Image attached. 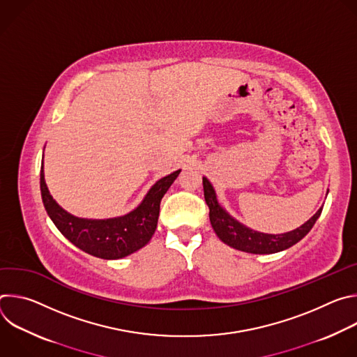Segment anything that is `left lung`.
I'll return each mask as SVG.
<instances>
[{"instance_id": "8db88e82", "label": "left lung", "mask_w": 357, "mask_h": 357, "mask_svg": "<svg viewBox=\"0 0 357 357\" xmlns=\"http://www.w3.org/2000/svg\"><path fill=\"white\" fill-rule=\"evenodd\" d=\"M203 192H205V200L209 206L211 223L218 237L225 244L251 254H273L292 247L310 233V230L314 227L315 222L321 216L324 208L321 206L310 220L291 231L270 234L252 230L230 216L227 211L220 206L216 192L206 176H203Z\"/></svg>"}]
</instances>
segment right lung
<instances>
[{
	"label": "right lung",
	"mask_w": 357,
	"mask_h": 357,
	"mask_svg": "<svg viewBox=\"0 0 357 357\" xmlns=\"http://www.w3.org/2000/svg\"><path fill=\"white\" fill-rule=\"evenodd\" d=\"M179 172L181 169L157 181L134 211L110 219L77 218L61 208L46 186L43 161L40 167V195L47 216L70 243L90 256L119 260L142 248L154 236L161 200Z\"/></svg>",
	"instance_id": "right-lung-1"
}]
</instances>
